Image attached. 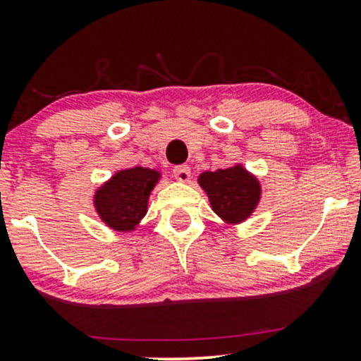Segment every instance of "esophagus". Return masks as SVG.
I'll return each instance as SVG.
<instances>
[{
    "instance_id": "obj_1",
    "label": "esophagus",
    "mask_w": 361,
    "mask_h": 361,
    "mask_svg": "<svg viewBox=\"0 0 361 361\" xmlns=\"http://www.w3.org/2000/svg\"><path fill=\"white\" fill-rule=\"evenodd\" d=\"M173 173H175V178L178 181H188L190 176H192V171H190L188 166H176L173 169Z\"/></svg>"
}]
</instances>
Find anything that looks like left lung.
<instances>
[{"instance_id": "obj_1", "label": "left lung", "mask_w": 361, "mask_h": 361, "mask_svg": "<svg viewBox=\"0 0 361 361\" xmlns=\"http://www.w3.org/2000/svg\"><path fill=\"white\" fill-rule=\"evenodd\" d=\"M198 185L205 190L212 210L226 224H241L250 219L259 204L261 185L243 164L217 171H204Z\"/></svg>"}]
</instances>
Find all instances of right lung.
I'll return each instance as SVG.
<instances>
[{
  "mask_svg": "<svg viewBox=\"0 0 361 361\" xmlns=\"http://www.w3.org/2000/svg\"><path fill=\"white\" fill-rule=\"evenodd\" d=\"M159 178L161 173L156 169H122L94 192V210L110 229L118 233L134 231L147 214L149 195Z\"/></svg>",
  "mask_w": 361,
  "mask_h": 361,
  "instance_id": "add662e5",
  "label": "right lung"
}]
</instances>
